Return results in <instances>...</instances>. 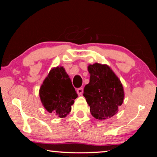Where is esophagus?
Here are the masks:
<instances>
[{"label":"esophagus","instance_id":"esophagus-1","mask_svg":"<svg viewBox=\"0 0 157 157\" xmlns=\"http://www.w3.org/2000/svg\"><path fill=\"white\" fill-rule=\"evenodd\" d=\"M77 93H78V94L79 95H81L82 94V93H83V89L82 88H79L77 90Z\"/></svg>","mask_w":157,"mask_h":157}]
</instances>
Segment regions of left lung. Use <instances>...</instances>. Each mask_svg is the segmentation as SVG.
Returning <instances> with one entry per match:
<instances>
[{
    "instance_id": "obj_1",
    "label": "left lung",
    "mask_w": 157,
    "mask_h": 157,
    "mask_svg": "<svg viewBox=\"0 0 157 157\" xmlns=\"http://www.w3.org/2000/svg\"><path fill=\"white\" fill-rule=\"evenodd\" d=\"M90 81L83 95L90 107L91 115L98 120H106L118 112L123 104L124 90L120 79L109 66L95 63L88 66Z\"/></svg>"
}]
</instances>
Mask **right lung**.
Masks as SVG:
<instances>
[{
	"mask_svg": "<svg viewBox=\"0 0 157 157\" xmlns=\"http://www.w3.org/2000/svg\"><path fill=\"white\" fill-rule=\"evenodd\" d=\"M39 96L42 105L49 113L64 118L71 112L78 94L65 69L57 66L52 68L44 79Z\"/></svg>",
	"mask_w": 157,
	"mask_h": 157,
	"instance_id": "1",
	"label": "right lung"
}]
</instances>
